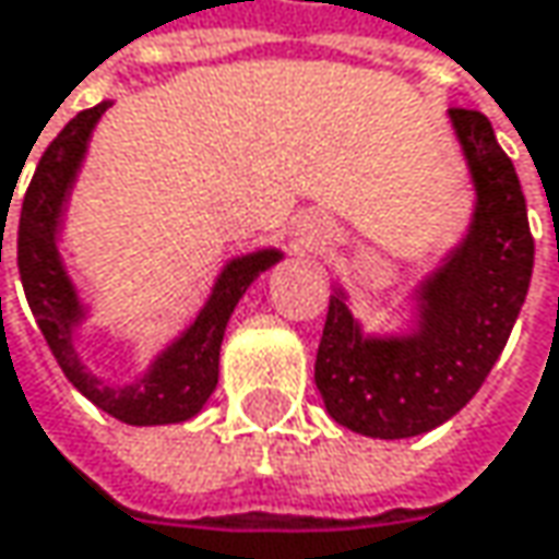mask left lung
Instances as JSON below:
<instances>
[{
	"instance_id": "obj_1",
	"label": "left lung",
	"mask_w": 559,
	"mask_h": 559,
	"mask_svg": "<svg viewBox=\"0 0 559 559\" xmlns=\"http://www.w3.org/2000/svg\"><path fill=\"white\" fill-rule=\"evenodd\" d=\"M449 116L475 177L477 209L465 243L420 290L417 332L370 342L345 297L332 294L316 354L325 411L377 440L427 433L475 399L507 347L535 269L525 195L490 119L465 107Z\"/></svg>"
}]
</instances>
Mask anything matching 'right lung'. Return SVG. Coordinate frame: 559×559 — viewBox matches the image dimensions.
Listing matches in <instances>:
<instances>
[{"instance_id": "add662e5", "label": "right lung", "mask_w": 559, "mask_h": 559, "mask_svg": "<svg viewBox=\"0 0 559 559\" xmlns=\"http://www.w3.org/2000/svg\"><path fill=\"white\" fill-rule=\"evenodd\" d=\"M107 107L110 104H97L91 110H82L75 119H69L66 129L40 154L37 170H34L31 186L24 192V202H21L17 272H21L27 307L34 312L56 364L62 367L66 379L87 402H94L110 417L132 424V427L177 424V420H189L192 414H199V408L209 402V395L217 385V357H221L227 319L237 307V300L247 294L249 284L255 281V275L265 272L269 265H275L281 252L265 249V252L234 259L214 284L212 297H209L205 310L199 312V319L186 329V335L177 345L167 347L157 357L148 377L139 379L135 385L110 389L91 377L72 347V329L82 319V304L66 278L59 252H56V224H59L66 192L82 164L87 135Z\"/></svg>"}]
</instances>
